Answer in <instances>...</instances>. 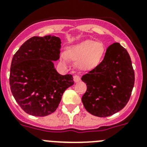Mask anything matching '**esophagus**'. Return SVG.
<instances>
[{
	"mask_svg": "<svg viewBox=\"0 0 147 147\" xmlns=\"http://www.w3.org/2000/svg\"><path fill=\"white\" fill-rule=\"evenodd\" d=\"M73 78H74V81H75V82H79V81L81 80L80 76H77V75H76V76H74Z\"/></svg>",
	"mask_w": 147,
	"mask_h": 147,
	"instance_id": "34e87169",
	"label": "esophagus"
}]
</instances>
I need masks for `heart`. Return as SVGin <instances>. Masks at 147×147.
<instances>
[{"label": "heart", "instance_id": "heart-1", "mask_svg": "<svg viewBox=\"0 0 147 147\" xmlns=\"http://www.w3.org/2000/svg\"><path fill=\"white\" fill-rule=\"evenodd\" d=\"M105 52V47L101 42L85 40L73 45L62 54L64 62L71 59L76 61V66L81 70H89L98 66L102 60Z\"/></svg>", "mask_w": 147, "mask_h": 147}]
</instances>
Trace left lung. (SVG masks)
<instances>
[{
  "instance_id": "obj_1",
  "label": "left lung",
  "mask_w": 147,
  "mask_h": 147,
  "mask_svg": "<svg viewBox=\"0 0 147 147\" xmlns=\"http://www.w3.org/2000/svg\"><path fill=\"white\" fill-rule=\"evenodd\" d=\"M82 80L87 85L82 101L88 112L105 117L120 111L130 100L135 81L127 49L118 42L111 45L100 64Z\"/></svg>"
}]
</instances>
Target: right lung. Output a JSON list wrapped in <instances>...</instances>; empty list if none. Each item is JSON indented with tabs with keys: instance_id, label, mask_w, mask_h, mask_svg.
Segmentation results:
<instances>
[{
	"instance_id": "add662e5",
	"label": "right lung",
	"mask_w": 147,
	"mask_h": 147,
	"mask_svg": "<svg viewBox=\"0 0 147 147\" xmlns=\"http://www.w3.org/2000/svg\"><path fill=\"white\" fill-rule=\"evenodd\" d=\"M61 40L56 36H33L16 52L10 71V87L20 107L27 114L44 117L55 111L64 92L74 84L70 74L54 69L59 59Z\"/></svg>"
}]
</instances>
